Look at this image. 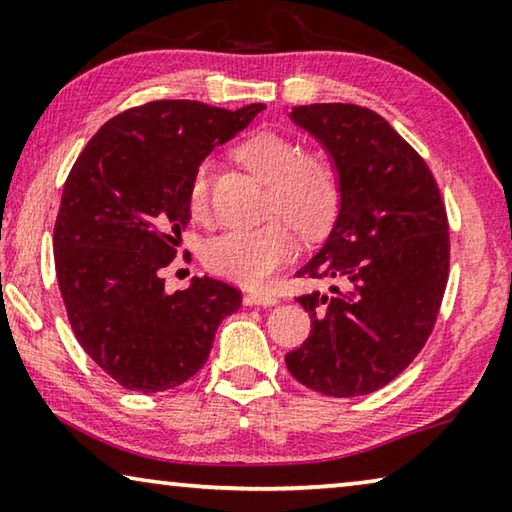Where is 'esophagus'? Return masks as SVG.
Instances as JSON below:
<instances>
[{
	"label": "esophagus",
	"mask_w": 512,
	"mask_h": 512,
	"mask_svg": "<svg viewBox=\"0 0 512 512\" xmlns=\"http://www.w3.org/2000/svg\"><path fill=\"white\" fill-rule=\"evenodd\" d=\"M248 305H259V307H273L277 305V298L273 293H264V291H253L246 296Z\"/></svg>",
	"instance_id": "obj_1"
}]
</instances>
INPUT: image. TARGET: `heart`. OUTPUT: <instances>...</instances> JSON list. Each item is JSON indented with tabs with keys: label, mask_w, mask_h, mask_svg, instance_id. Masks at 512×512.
Instances as JSON below:
<instances>
[{
	"label": "heart",
	"mask_w": 512,
	"mask_h": 512,
	"mask_svg": "<svg viewBox=\"0 0 512 512\" xmlns=\"http://www.w3.org/2000/svg\"><path fill=\"white\" fill-rule=\"evenodd\" d=\"M300 146L277 133H257L239 144L237 158L246 169L271 185L268 214L282 216L302 237H320L332 225L341 203L339 173L320 155H302ZM187 205L194 219H205L210 207V167L201 164L189 183ZM296 255L287 223L230 230L214 237L203 250L205 266L241 287H262L277 268Z\"/></svg>",
	"instance_id": "obj_1"
}]
</instances>
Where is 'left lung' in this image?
Wrapping results in <instances>:
<instances>
[{"label": "left lung", "instance_id": "left-lung-1", "mask_svg": "<svg viewBox=\"0 0 512 512\" xmlns=\"http://www.w3.org/2000/svg\"><path fill=\"white\" fill-rule=\"evenodd\" d=\"M289 119L323 146L341 185L332 230L296 275L343 289L298 298L311 332L284 361L311 391L368 395L418 357L436 323L449 273L445 205L427 164L377 112L311 103Z\"/></svg>", "mask_w": 512, "mask_h": 512}]
</instances>
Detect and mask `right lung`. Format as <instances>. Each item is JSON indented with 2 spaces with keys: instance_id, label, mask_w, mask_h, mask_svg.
Returning a JSON list of instances; mask_svg holds the SVG:
<instances>
[{
  "instance_id": "add662e5",
  "label": "right lung",
  "mask_w": 512,
  "mask_h": 512,
  "mask_svg": "<svg viewBox=\"0 0 512 512\" xmlns=\"http://www.w3.org/2000/svg\"><path fill=\"white\" fill-rule=\"evenodd\" d=\"M264 110L151 101L99 128L69 171L56 228L60 296L81 348L128 391L185 384L210 357L216 327L241 293L194 277L167 293V268L192 212L189 183L214 146Z\"/></svg>"
}]
</instances>
